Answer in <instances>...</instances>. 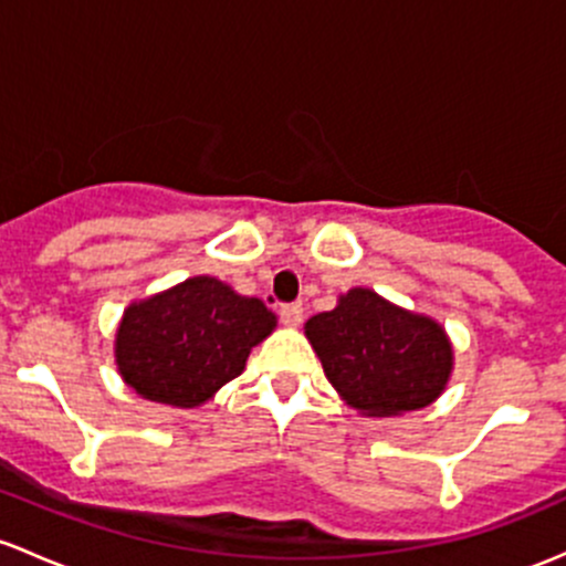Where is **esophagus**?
I'll list each match as a JSON object with an SVG mask.
<instances>
[{"mask_svg":"<svg viewBox=\"0 0 566 566\" xmlns=\"http://www.w3.org/2000/svg\"><path fill=\"white\" fill-rule=\"evenodd\" d=\"M279 319H282V325H287V328H298L303 323V306L301 303H284V306L279 308Z\"/></svg>","mask_w":566,"mask_h":566,"instance_id":"34e87169","label":"esophagus"}]
</instances>
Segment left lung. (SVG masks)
<instances>
[{"label": "left lung", "instance_id": "1", "mask_svg": "<svg viewBox=\"0 0 566 566\" xmlns=\"http://www.w3.org/2000/svg\"><path fill=\"white\" fill-rule=\"evenodd\" d=\"M303 331L328 382L368 418L428 407L453 371V347L437 319L368 287L338 295L336 308L314 314Z\"/></svg>", "mask_w": 566, "mask_h": 566}]
</instances>
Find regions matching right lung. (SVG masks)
Wrapping results in <instances>:
<instances>
[{
	"mask_svg": "<svg viewBox=\"0 0 566 566\" xmlns=\"http://www.w3.org/2000/svg\"><path fill=\"white\" fill-rule=\"evenodd\" d=\"M276 328L260 298L238 295L213 276H192L129 303L116 331V366L138 396L170 407H200L247 366Z\"/></svg>",
	"mask_w": 566,
	"mask_h": 566,
	"instance_id": "add662e5",
	"label": "right lung"
}]
</instances>
